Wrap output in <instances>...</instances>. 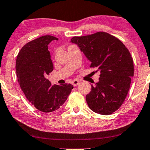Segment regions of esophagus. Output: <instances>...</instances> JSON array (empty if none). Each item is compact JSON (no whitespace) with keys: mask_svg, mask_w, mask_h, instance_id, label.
I'll use <instances>...</instances> for the list:
<instances>
[{"mask_svg":"<svg viewBox=\"0 0 150 150\" xmlns=\"http://www.w3.org/2000/svg\"><path fill=\"white\" fill-rule=\"evenodd\" d=\"M79 81H77V80H74V81H73V86H77L78 84H79Z\"/></svg>","mask_w":150,"mask_h":150,"instance_id":"esophagus-1","label":"esophagus"}]
</instances>
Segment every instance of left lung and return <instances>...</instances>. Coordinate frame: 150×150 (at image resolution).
<instances>
[{
    "label": "left lung",
    "instance_id": "8db88e82",
    "mask_svg": "<svg viewBox=\"0 0 150 150\" xmlns=\"http://www.w3.org/2000/svg\"><path fill=\"white\" fill-rule=\"evenodd\" d=\"M90 67L100 71L99 81L86 96L88 106L96 113L109 115L123 104L133 77V61L128 49L117 38L100 32L85 36L73 37Z\"/></svg>",
    "mask_w": 150,
    "mask_h": 150
}]
</instances>
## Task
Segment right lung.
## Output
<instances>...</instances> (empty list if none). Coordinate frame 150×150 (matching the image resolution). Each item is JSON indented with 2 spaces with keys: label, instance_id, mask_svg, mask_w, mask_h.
Returning <instances> with one entry per match:
<instances>
[{
  "label": "right lung",
  "instance_id": "obj_1",
  "mask_svg": "<svg viewBox=\"0 0 150 150\" xmlns=\"http://www.w3.org/2000/svg\"><path fill=\"white\" fill-rule=\"evenodd\" d=\"M58 40L52 35L33 40L21 49L16 60L17 76L22 91L32 104L43 112L58 110L73 88L68 83L52 86L46 79L54 69L48 45Z\"/></svg>",
  "mask_w": 150,
  "mask_h": 150
}]
</instances>
